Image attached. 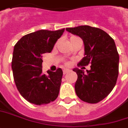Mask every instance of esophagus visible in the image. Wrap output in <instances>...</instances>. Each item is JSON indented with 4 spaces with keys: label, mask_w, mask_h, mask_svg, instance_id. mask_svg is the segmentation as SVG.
Wrapping results in <instances>:
<instances>
[{
    "label": "esophagus",
    "mask_w": 128,
    "mask_h": 128,
    "mask_svg": "<svg viewBox=\"0 0 128 128\" xmlns=\"http://www.w3.org/2000/svg\"><path fill=\"white\" fill-rule=\"evenodd\" d=\"M70 72V70H63V74H67L68 72Z\"/></svg>",
    "instance_id": "34e87169"
}]
</instances>
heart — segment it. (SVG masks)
Masks as SVG:
<instances>
[{
    "label": "heart",
    "instance_id": "b5f03b06",
    "mask_svg": "<svg viewBox=\"0 0 128 128\" xmlns=\"http://www.w3.org/2000/svg\"><path fill=\"white\" fill-rule=\"evenodd\" d=\"M74 38H76V37H72V38H70V40H71V39ZM66 66H69L70 63H69V62H66Z\"/></svg>",
    "mask_w": 128,
    "mask_h": 128
}]
</instances>
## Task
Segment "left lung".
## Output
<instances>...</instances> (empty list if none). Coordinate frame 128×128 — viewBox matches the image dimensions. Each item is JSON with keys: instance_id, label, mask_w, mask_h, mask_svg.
I'll use <instances>...</instances> for the list:
<instances>
[{"instance_id": "obj_1", "label": "left lung", "mask_w": 128, "mask_h": 128, "mask_svg": "<svg viewBox=\"0 0 128 128\" xmlns=\"http://www.w3.org/2000/svg\"><path fill=\"white\" fill-rule=\"evenodd\" d=\"M66 30L79 36L84 43L85 56L78 66L91 64L87 74L82 70H73L78 76L76 94L84 102H99L112 90L118 76L119 56L114 40L102 29L89 26L67 28Z\"/></svg>"}]
</instances>
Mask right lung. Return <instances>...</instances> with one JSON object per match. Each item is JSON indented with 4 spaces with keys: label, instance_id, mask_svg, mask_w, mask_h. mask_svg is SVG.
Segmentation results:
<instances>
[{
    "label": "right lung",
    "instance_id": "obj_1",
    "mask_svg": "<svg viewBox=\"0 0 128 128\" xmlns=\"http://www.w3.org/2000/svg\"><path fill=\"white\" fill-rule=\"evenodd\" d=\"M65 28L51 31L40 30L26 35L16 42L12 69L18 92L29 102L42 105L54 101L58 96L62 71L42 74V55L50 53Z\"/></svg>",
    "mask_w": 128,
    "mask_h": 128
}]
</instances>
